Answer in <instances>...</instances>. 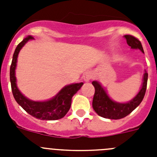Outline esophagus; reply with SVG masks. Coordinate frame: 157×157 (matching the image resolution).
<instances>
[{
	"instance_id": "1",
	"label": "esophagus",
	"mask_w": 157,
	"mask_h": 157,
	"mask_svg": "<svg viewBox=\"0 0 157 157\" xmlns=\"http://www.w3.org/2000/svg\"><path fill=\"white\" fill-rule=\"evenodd\" d=\"M91 78H92V74H91L90 72H86V73L84 75V76H83V80H84V82H86L90 81Z\"/></svg>"
}]
</instances>
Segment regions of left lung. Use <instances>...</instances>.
<instances>
[{
	"label": "left lung",
	"instance_id": "1",
	"mask_svg": "<svg viewBox=\"0 0 157 157\" xmlns=\"http://www.w3.org/2000/svg\"><path fill=\"white\" fill-rule=\"evenodd\" d=\"M124 37L130 48L133 49H139L144 53L143 48L139 40L131 35H124ZM142 81L141 88L138 94L132 100L126 103H119L112 101L99 82H92L93 86L95 88V94L93 99V109L98 113V116L105 119L120 120L126 117L131 113L143 100L148 81V73L145 70Z\"/></svg>",
	"mask_w": 157,
	"mask_h": 157
}]
</instances>
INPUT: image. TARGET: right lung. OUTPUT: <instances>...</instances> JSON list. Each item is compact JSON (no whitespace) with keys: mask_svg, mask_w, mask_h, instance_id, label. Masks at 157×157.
Instances as JSON below:
<instances>
[{"mask_svg":"<svg viewBox=\"0 0 157 157\" xmlns=\"http://www.w3.org/2000/svg\"><path fill=\"white\" fill-rule=\"evenodd\" d=\"M34 39L29 35L19 43L14 52L12 64L10 67V82L14 98L18 104L30 116L41 120H56L64 117L71 105L72 97L79 90L83 82L73 83L65 86L52 98L44 101H35L30 100L22 94L17 87L16 77V68L17 58L21 48L30 40Z\"/></svg>","mask_w":157,"mask_h":157,"instance_id":"right-lung-1","label":"right lung"}]
</instances>
